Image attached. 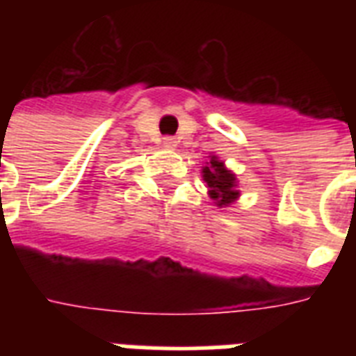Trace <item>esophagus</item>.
I'll use <instances>...</instances> for the list:
<instances>
[{
  "label": "esophagus",
  "mask_w": 356,
  "mask_h": 356,
  "mask_svg": "<svg viewBox=\"0 0 356 356\" xmlns=\"http://www.w3.org/2000/svg\"><path fill=\"white\" fill-rule=\"evenodd\" d=\"M162 145H164L166 149H175V145H177V140L172 138V136H166V138H162Z\"/></svg>",
  "instance_id": "obj_1"
}]
</instances>
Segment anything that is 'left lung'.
Listing matches in <instances>:
<instances>
[{"label": "left lung", "mask_w": 356, "mask_h": 356, "mask_svg": "<svg viewBox=\"0 0 356 356\" xmlns=\"http://www.w3.org/2000/svg\"><path fill=\"white\" fill-rule=\"evenodd\" d=\"M201 177L207 183L209 197L220 209L231 207L240 197L236 173L229 170L225 162L218 159V155H209V162H205L201 170Z\"/></svg>", "instance_id": "8db88e82"}]
</instances>
